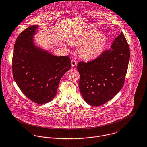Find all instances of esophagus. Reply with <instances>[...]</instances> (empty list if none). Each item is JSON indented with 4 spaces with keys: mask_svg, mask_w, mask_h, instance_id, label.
Returning <instances> with one entry per match:
<instances>
[{
    "mask_svg": "<svg viewBox=\"0 0 147 147\" xmlns=\"http://www.w3.org/2000/svg\"><path fill=\"white\" fill-rule=\"evenodd\" d=\"M71 64L73 67H75L77 65V61L76 60H73L71 61Z\"/></svg>",
    "mask_w": 147,
    "mask_h": 147,
    "instance_id": "obj_1",
    "label": "esophagus"
}]
</instances>
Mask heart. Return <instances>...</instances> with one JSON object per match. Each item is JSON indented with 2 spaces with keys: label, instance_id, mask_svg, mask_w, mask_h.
<instances>
[{
  "label": "heart",
  "instance_id": "b5f03b06",
  "mask_svg": "<svg viewBox=\"0 0 147 147\" xmlns=\"http://www.w3.org/2000/svg\"><path fill=\"white\" fill-rule=\"evenodd\" d=\"M71 45H80V56L86 60H92L98 57L106 44V38L103 34L95 30H90L69 40Z\"/></svg>",
  "mask_w": 147,
  "mask_h": 147
}]
</instances>
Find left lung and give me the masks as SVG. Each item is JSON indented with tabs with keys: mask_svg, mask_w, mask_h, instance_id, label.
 I'll return each instance as SVG.
<instances>
[{
	"mask_svg": "<svg viewBox=\"0 0 147 147\" xmlns=\"http://www.w3.org/2000/svg\"><path fill=\"white\" fill-rule=\"evenodd\" d=\"M129 58V47L121 32L114 40L111 49L106 50L93 61L78 63L79 89L86 103L101 105L121 90Z\"/></svg>",
	"mask_w": 147,
	"mask_h": 147,
	"instance_id": "1",
	"label": "left lung"
}]
</instances>
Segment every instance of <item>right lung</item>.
Instances as JSON below:
<instances>
[{
	"mask_svg": "<svg viewBox=\"0 0 147 147\" xmlns=\"http://www.w3.org/2000/svg\"><path fill=\"white\" fill-rule=\"evenodd\" d=\"M38 25L29 26L17 38L12 60L13 77L26 97L37 104L51 102L62 76L71 68L68 56H54L34 42Z\"/></svg>",
	"mask_w": 147,
	"mask_h": 147,
	"instance_id": "right-lung-1",
	"label": "right lung"
}]
</instances>
